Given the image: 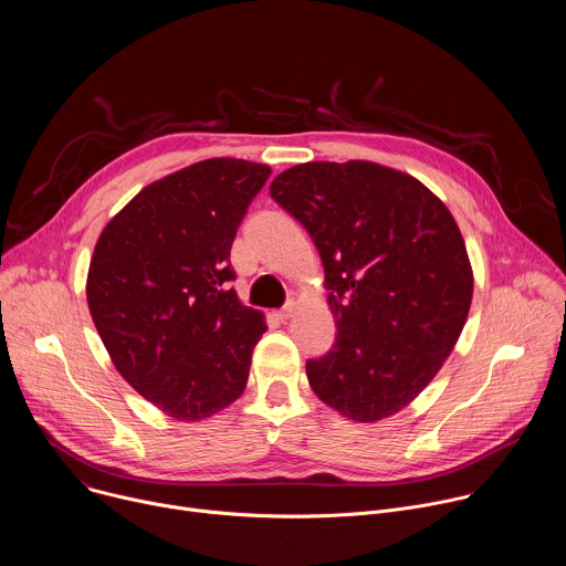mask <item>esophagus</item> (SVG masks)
<instances>
[{
    "mask_svg": "<svg viewBox=\"0 0 566 566\" xmlns=\"http://www.w3.org/2000/svg\"><path fill=\"white\" fill-rule=\"evenodd\" d=\"M293 313H295V302L289 300V302L277 311V317H280V319H289Z\"/></svg>",
    "mask_w": 566,
    "mask_h": 566,
    "instance_id": "1",
    "label": "esophagus"
}]
</instances>
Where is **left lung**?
<instances>
[{
	"instance_id": "left-lung-1",
	"label": "left lung",
	"mask_w": 566,
	"mask_h": 566,
	"mask_svg": "<svg viewBox=\"0 0 566 566\" xmlns=\"http://www.w3.org/2000/svg\"><path fill=\"white\" fill-rule=\"evenodd\" d=\"M271 197L311 234L338 336L306 360L315 396L360 423L396 415L454 349L472 269L450 210L415 177L369 160L289 168Z\"/></svg>"
}]
</instances>
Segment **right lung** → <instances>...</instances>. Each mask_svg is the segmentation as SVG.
<instances>
[{"label": "right lung", "mask_w": 566, "mask_h": 566, "mask_svg": "<svg viewBox=\"0 0 566 566\" xmlns=\"http://www.w3.org/2000/svg\"><path fill=\"white\" fill-rule=\"evenodd\" d=\"M269 166L208 158L143 188L101 232L87 302L120 376L201 421L244 391L264 315L239 302L230 247Z\"/></svg>", "instance_id": "1"}]
</instances>
